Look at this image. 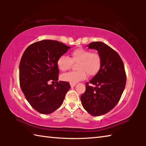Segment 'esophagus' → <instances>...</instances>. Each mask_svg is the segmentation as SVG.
Listing matches in <instances>:
<instances>
[{"instance_id": "obj_1", "label": "esophagus", "mask_w": 146, "mask_h": 146, "mask_svg": "<svg viewBox=\"0 0 146 146\" xmlns=\"http://www.w3.org/2000/svg\"><path fill=\"white\" fill-rule=\"evenodd\" d=\"M75 85H76V83H70V86H71V88L75 87Z\"/></svg>"}]
</instances>
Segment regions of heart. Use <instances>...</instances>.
<instances>
[{
  "mask_svg": "<svg viewBox=\"0 0 146 146\" xmlns=\"http://www.w3.org/2000/svg\"><path fill=\"white\" fill-rule=\"evenodd\" d=\"M77 71L64 74L61 76L63 81L70 83H76L86 79L87 75L90 76H95L99 71L102 58L98 53H91L88 49L79 48L74 49L71 52V57L61 55L59 56L56 65L58 70L66 71L70 69L73 63H76Z\"/></svg>",
  "mask_w": 146,
  "mask_h": 146,
  "instance_id": "b5f03b06",
  "label": "heart"
}]
</instances>
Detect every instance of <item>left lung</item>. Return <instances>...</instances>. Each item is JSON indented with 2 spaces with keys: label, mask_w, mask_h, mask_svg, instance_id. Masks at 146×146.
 Here are the masks:
<instances>
[{
  "label": "left lung",
  "mask_w": 146,
  "mask_h": 146,
  "mask_svg": "<svg viewBox=\"0 0 146 146\" xmlns=\"http://www.w3.org/2000/svg\"><path fill=\"white\" fill-rule=\"evenodd\" d=\"M102 58L99 71L90 81L92 87L86 83V91L80 97L84 108L92 116H100L115 107L124 90L126 83L124 66L119 55L102 42L88 44Z\"/></svg>",
  "instance_id": "8db88e82"
}]
</instances>
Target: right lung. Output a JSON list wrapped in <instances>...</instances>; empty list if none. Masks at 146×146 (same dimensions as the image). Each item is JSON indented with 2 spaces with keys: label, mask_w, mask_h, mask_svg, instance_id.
<instances>
[{
  "label": "right lung",
  "mask_w": 146,
  "mask_h": 146,
  "mask_svg": "<svg viewBox=\"0 0 146 146\" xmlns=\"http://www.w3.org/2000/svg\"><path fill=\"white\" fill-rule=\"evenodd\" d=\"M70 49L56 40H43L31 44L24 51L19 65L20 85L32 108L42 114H50L63 103L70 89L68 82L58 79L56 62ZM50 80L55 85H48Z\"/></svg>",
  "instance_id": "obj_1"
}]
</instances>
